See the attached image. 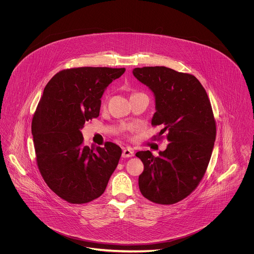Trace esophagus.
<instances>
[{"label":"esophagus","instance_id":"obj_1","mask_svg":"<svg viewBox=\"0 0 254 254\" xmlns=\"http://www.w3.org/2000/svg\"><path fill=\"white\" fill-rule=\"evenodd\" d=\"M134 155V150L130 147H126L124 148L123 150V153H122V156L124 158L132 157Z\"/></svg>","mask_w":254,"mask_h":254}]
</instances>
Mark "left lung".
I'll return each instance as SVG.
<instances>
[{"label": "left lung", "instance_id": "left-lung-1", "mask_svg": "<svg viewBox=\"0 0 254 254\" xmlns=\"http://www.w3.org/2000/svg\"><path fill=\"white\" fill-rule=\"evenodd\" d=\"M134 77L155 98L152 126H164L169 142L154 157L138 151L144 164L139 189L153 203L171 205L191 193L202 180L211 157L216 125L209 99L196 77L166 66L133 69Z\"/></svg>", "mask_w": 254, "mask_h": 254}]
</instances>
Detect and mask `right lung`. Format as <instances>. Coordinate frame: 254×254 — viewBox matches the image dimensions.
<instances>
[{"instance_id": "right-lung-1", "label": "right lung", "mask_w": 254, "mask_h": 254, "mask_svg": "<svg viewBox=\"0 0 254 254\" xmlns=\"http://www.w3.org/2000/svg\"><path fill=\"white\" fill-rule=\"evenodd\" d=\"M126 68L78 67L57 73L44 89L31 131L39 170L49 189L71 204L100 197L121 157L119 145H83L81 129L97 118L107 86Z\"/></svg>"}]
</instances>
